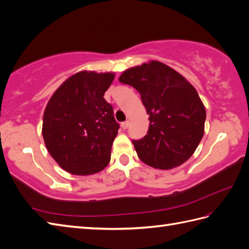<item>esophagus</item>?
Listing matches in <instances>:
<instances>
[{
	"instance_id": "esophagus-1",
	"label": "esophagus",
	"mask_w": 249,
	"mask_h": 249,
	"mask_svg": "<svg viewBox=\"0 0 249 249\" xmlns=\"http://www.w3.org/2000/svg\"><path fill=\"white\" fill-rule=\"evenodd\" d=\"M121 128L123 129H128V126L130 125V123L129 121H124V123H121Z\"/></svg>"
}]
</instances>
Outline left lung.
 Returning <instances> with one entry per match:
<instances>
[{
  "mask_svg": "<svg viewBox=\"0 0 249 249\" xmlns=\"http://www.w3.org/2000/svg\"><path fill=\"white\" fill-rule=\"evenodd\" d=\"M119 82L141 93L149 115L147 135L132 141L142 161L159 169L187 161L199 145L206 121V108L194 86L158 60L126 69Z\"/></svg>",
  "mask_w": 249,
  "mask_h": 249,
  "instance_id": "8db88e82",
  "label": "left lung"
}]
</instances>
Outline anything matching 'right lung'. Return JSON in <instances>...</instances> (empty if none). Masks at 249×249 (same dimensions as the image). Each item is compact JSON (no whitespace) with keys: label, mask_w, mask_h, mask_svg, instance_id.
<instances>
[{"label":"right lung","mask_w":249,"mask_h":249,"mask_svg":"<svg viewBox=\"0 0 249 249\" xmlns=\"http://www.w3.org/2000/svg\"><path fill=\"white\" fill-rule=\"evenodd\" d=\"M113 72L80 71L50 98L42 121L49 153L68 173L87 176L107 166L119 124L112 106L103 98Z\"/></svg>","instance_id":"obj_1"}]
</instances>
